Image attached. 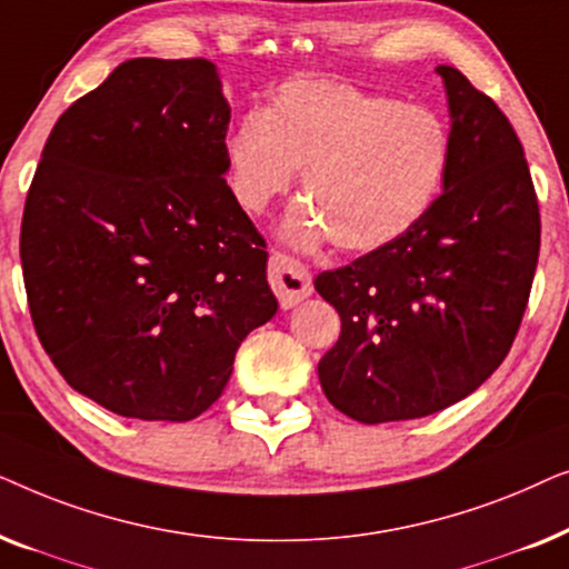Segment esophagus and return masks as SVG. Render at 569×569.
I'll return each mask as SVG.
<instances>
[{"mask_svg":"<svg viewBox=\"0 0 569 569\" xmlns=\"http://www.w3.org/2000/svg\"><path fill=\"white\" fill-rule=\"evenodd\" d=\"M269 284L274 287L282 308H295L300 300H306L313 292L310 271L298 259H292V256L282 251H274L269 256Z\"/></svg>","mask_w":569,"mask_h":569,"instance_id":"esophagus-1","label":"esophagus"}]
</instances>
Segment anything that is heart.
I'll return each mask as SVG.
<instances>
[{
	"instance_id": "heart-1",
	"label": "heart",
	"mask_w": 569,
	"mask_h": 569,
	"mask_svg": "<svg viewBox=\"0 0 569 569\" xmlns=\"http://www.w3.org/2000/svg\"><path fill=\"white\" fill-rule=\"evenodd\" d=\"M298 168L310 197L284 217L290 243L329 238L349 253L391 246L438 201L450 168V131L432 108L323 77L279 84L224 139L230 193L261 212Z\"/></svg>"
}]
</instances>
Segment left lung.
I'll list each match as a JSON object with an SVG mask.
<instances>
[{
  "label": "left lung",
  "mask_w": 569,
  "mask_h": 569,
  "mask_svg": "<svg viewBox=\"0 0 569 569\" xmlns=\"http://www.w3.org/2000/svg\"><path fill=\"white\" fill-rule=\"evenodd\" d=\"M435 72L450 113L438 201L391 246L316 277L341 318L318 378L365 425L435 415L477 391L510 352L539 261V201L516 129L458 69Z\"/></svg>",
  "instance_id": "obj_1"
}]
</instances>
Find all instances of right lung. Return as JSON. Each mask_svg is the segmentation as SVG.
Wrapping results in <instances>:
<instances>
[{
	"label": "right lung",
	"mask_w": 569,
	"mask_h": 569,
	"mask_svg": "<svg viewBox=\"0 0 569 569\" xmlns=\"http://www.w3.org/2000/svg\"><path fill=\"white\" fill-rule=\"evenodd\" d=\"M230 106L207 59H129L51 129L20 261L38 339L113 415L189 422L277 313L267 243L224 181Z\"/></svg>",
	"instance_id": "right-lung-1"
}]
</instances>
